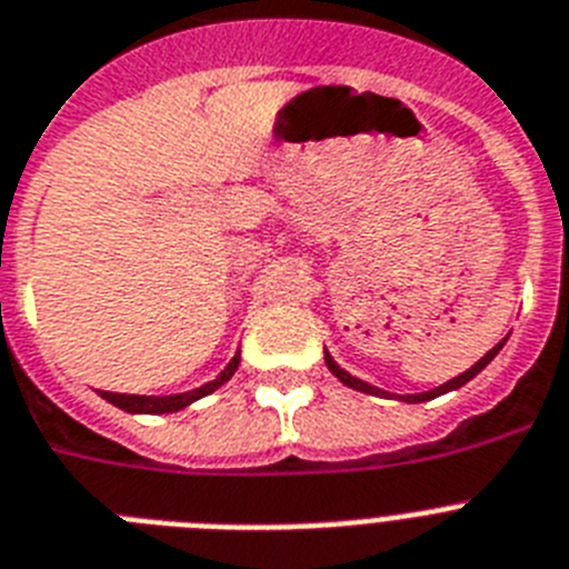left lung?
Listing matches in <instances>:
<instances>
[{
    "label": "left lung",
    "mask_w": 569,
    "mask_h": 569,
    "mask_svg": "<svg viewBox=\"0 0 569 569\" xmlns=\"http://www.w3.org/2000/svg\"><path fill=\"white\" fill-rule=\"evenodd\" d=\"M503 342H507V339H503ZM503 342L495 345V348L487 353V357H480L478 362H475V366L469 368V371H463V373H460V377H455V380H449V382H446V386L431 388V391H426V395H406V397H400V400H406V402H426V400H435V397L446 395V391H455V388L466 386V382L472 380V377H478V373L483 371V368H487L489 362H492L495 353H498V351H501V348H503ZM325 366H328V371H331L333 377H339V382H345V386H348V388H357V391H366V395H386V391H380V388L368 386V382L357 380V377H351V373H348V371H342V368H339L337 362H333L331 353H328V351H325Z\"/></svg>",
    "instance_id": "left-lung-1"
}]
</instances>
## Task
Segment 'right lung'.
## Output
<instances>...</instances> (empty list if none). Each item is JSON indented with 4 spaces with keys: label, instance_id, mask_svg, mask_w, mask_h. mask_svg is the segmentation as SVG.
<instances>
[{
    "label": "right lung",
    "instance_id": "add662e5",
    "mask_svg": "<svg viewBox=\"0 0 569 569\" xmlns=\"http://www.w3.org/2000/svg\"><path fill=\"white\" fill-rule=\"evenodd\" d=\"M238 362H241V353L230 359V366L224 371L218 373L216 380L207 382V386L196 388V391H187V395H172V397H143V395H114V391H100L103 400H109L111 406H118L123 411H132V415H169V411H178V409H187L189 402L201 400V397L212 395L216 388L224 386L230 380L232 373H236Z\"/></svg>",
    "mask_w": 569,
    "mask_h": 569
}]
</instances>
